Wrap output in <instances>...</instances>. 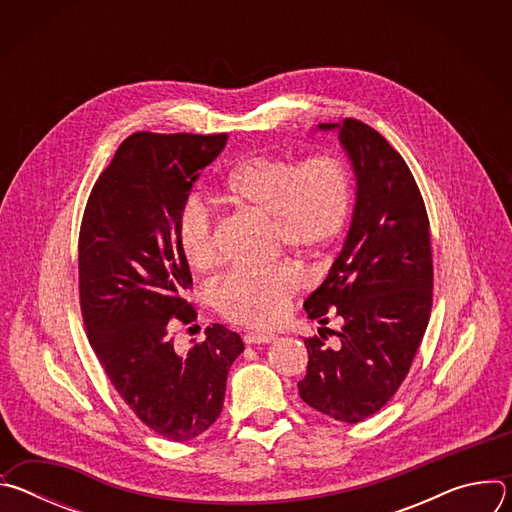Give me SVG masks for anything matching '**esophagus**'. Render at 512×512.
<instances>
[{
    "mask_svg": "<svg viewBox=\"0 0 512 512\" xmlns=\"http://www.w3.org/2000/svg\"><path fill=\"white\" fill-rule=\"evenodd\" d=\"M277 336L271 332H249L245 334V344H267L273 342Z\"/></svg>",
    "mask_w": 512,
    "mask_h": 512,
    "instance_id": "1",
    "label": "esophagus"
}]
</instances>
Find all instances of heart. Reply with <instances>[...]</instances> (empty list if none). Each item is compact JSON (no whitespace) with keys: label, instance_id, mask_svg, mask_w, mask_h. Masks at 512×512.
<instances>
[{"label":"heart","instance_id":"1","mask_svg":"<svg viewBox=\"0 0 512 512\" xmlns=\"http://www.w3.org/2000/svg\"><path fill=\"white\" fill-rule=\"evenodd\" d=\"M225 196L275 223L281 243L296 251H318L334 241L350 214V180L330 156L306 162L257 156L239 164L225 182ZM176 239L186 263L208 271L218 263L214 214L200 194H190L178 208ZM296 267L269 271L233 269L214 289V302L225 318L245 326L279 322L298 291Z\"/></svg>","mask_w":512,"mask_h":512}]
</instances>
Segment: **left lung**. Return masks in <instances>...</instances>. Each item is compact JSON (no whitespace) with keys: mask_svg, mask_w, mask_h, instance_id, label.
Wrapping results in <instances>:
<instances>
[{"mask_svg":"<svg viewBox=\"0 0 512 512\" xmlns=\"http://www.w3.org/2000/svg\"><path fill=\"white\" fill-rule=\"evenodd\" d=\"M338 131L350 160L356 198L350 229L326 279L304 302L310 320L342 318L338 346L328 328L306 338L308 373L300 397L338 421L358 423L399 389L431 312L429 221L405 160L367 123H320Z\"/></svg>","mask_w":512,"mask_h":512,"instance_id":"8db88e82","label":"left lung"}]
</instances>
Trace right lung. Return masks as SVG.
Returning a JSON list of instances; mask_svg holds the SVG:
<instances>
[{"label":"right lung","instance_id":"add662e5","mask_svg":"<svg viewBox=\"0 0 512 512\" xmlns=\"http://www.w3.org/2000/svg\"><path fill=\"white\" fill-rule=\"evenodd\" d=\"M229 135L133 133L89 196L79 237L81 310L91 346L131 411L188 442L223 411L227 375L245 350L223 324L178 352L168 328L192 322L190 267L176 239L180 204Z\"/></svg>","mask_w":512,"mask_h":512}]
</instances>
